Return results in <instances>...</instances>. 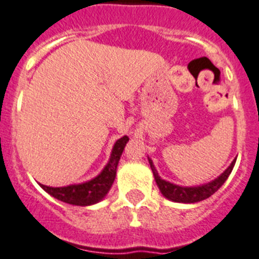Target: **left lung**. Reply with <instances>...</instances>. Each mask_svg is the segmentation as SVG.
Masks as SVG:
<instances>
[{
	"instance_id": "obj_1",
	"label": "left lung",
	"mask_w": 259,
	"mask_h": 259,
	"mask_svg": "<svg viewBox=\"0 0 259 259\" xmlns=\"http://www.w3.org/2000/svg\"><path fill=\"white\" fill-rule=\"evenodd\" d=\"M148 161H149V165H151V169L153 171L154 180H156L157 186L160 189L161 194L166 199L171 200V202L177 203H196L200 202V200H204V199L209 198L212 194H215L220 187L224 185V182L227 181V178L229 177V174L232 173L233 166L236 163V158L232 161V163L229 165L227 169L223 171L218 178H215L213 181L208 183H204V185H199V186H180V185H176V183H171L169 181L162 180L158 173H157L156 167L153 165V161L148 157Z\"/></svg>"
}]
</instances>
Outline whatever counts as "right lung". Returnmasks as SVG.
<instances>
[{"mask_svg": "<svg viewBox=\"0 0 259 259\" xmlns=\"http://www.w3.org/2000/svg\"><path fill=\"white\" fill-rule=\"evenodd\" d=\"M128 140L130 139L127 136H123V138L115 141L108 162L106 163V166L103 167L102 171L97 177L92 178V180L63 187H51L41 185V183H39V185L51 196H54L55 199L61 200L64 203H68V204H96V203L101 202L102 199H105L110 189H111L112 183L115 181V176H116V167H118L119 160H120V156L124 151V147Z\"/></svg>", "mask_w": 259, "mask_h": 259, "instance_id": "obj_1", "label": "right lung"}]
</instances>
